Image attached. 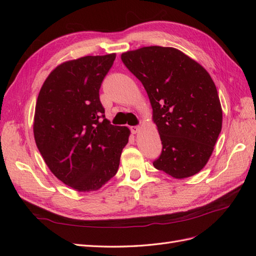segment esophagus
Instances as JSON below:
<instances>
[{
    "instance_id": "1",
    "label": "esophagus",
    "mask_w": 256,
    "mask_h": 256,
    "mask_svg": "<svg viewBox=\"0 0 256 256\" xmlns=\"http://www.w3.org/2000/svg\"><path fill=\"white\" fill-rule=\"evenodd\" d=\"M130 130H131V134H136L138 132H140V130H141V127L140 126H132L130 128Z\"/></svg>"
}]
</instances>
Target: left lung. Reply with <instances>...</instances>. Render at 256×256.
<instances>
[{
    "label": "left lung",
    "mask_w": 256,
    "mask_h": 256,
    "mask_svg": "<svg viewBox=\"0 0 256 256\" xmlns=\"http://www.w3.org/2000/svg\"><path fill=\"white\" fill-rule=\"evenodd\" d=\"M148 95L162 152L154 166L177 180L196 175L222 129V108L210 74L187 54L150 46L122 54Z\"/></svg>",
    "instance_id": "obj_1"
}]
</instances>
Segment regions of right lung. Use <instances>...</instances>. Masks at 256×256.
Returning <instances> with one entry per match:
<instances>
[{
    "label": "right lung",
    "mask_w": 256,
    "mask_h": 256,
    "mask_svg": "<svg viewBox=\"0 0 256 256\" xmlns=\"http://www.w3.org/2000/svg\"><path fill=\"white\" fill-rule=\"evenodd\" d=\"M115 53L83 56L56 66L36 102L33 131L56 178L76 191H96L116 174L130 130L104 118L99 88Z\"/></svg>",
    "instance_id": "1"
}]
</instances>
